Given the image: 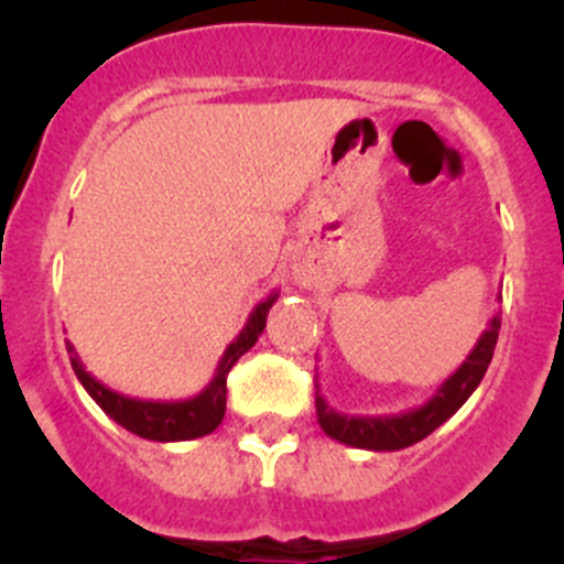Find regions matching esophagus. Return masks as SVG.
<instances>
[{"instance_id": "obj_1", "label": "esophagus", "mask_w": 564, "mask_h": 564, "mask_svg": "<svg viewBox=\"0 0 564 564\" xmlns=\"http://www.w3.org/2000/svg\"><path fill=\"white\" fill-rule=\"evenodd\" d=\"M303 281H305V278H303Z\"/></svg>"}]
</instances>
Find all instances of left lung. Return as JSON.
<instances>
[{
	"label": "left lung",
	"instance_id": "obj_1",
	"mask_svg": "<svg viewBox=\"0 0 564 564\" xmlns=\"http://www.w3.org/2000/svg\"><path fill=\"white\" fill-rule=\"evenodd\" d=\"M499 314L488 322L482 335L477 338L475 349L466 355L456 371L436 388L434 395L420 406L406 409L398 414H344L335 412L324 401L322 390L316 384V417L324 434L340 445L360 447V451H403L414 442L425 440L431 431L440 429L445 420H451L466 403V398L477 390L480 379L486 377V368L494 357V346L499 338Z\"/></svg>",
	"mask_w": 564,
	"mask_h": 564
}]
</instances>
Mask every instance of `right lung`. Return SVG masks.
Segmentation results:
<instances>
[{"instance_id":"right-lung-1","label":"right lung","mask_w":564,"mask_h":564,"mask_svg":"<svg viewBox=\"0 0 564 564\" xmlns=\"http://www.w3.org/2000/svg\"><path fill=\"white\" fill-rule=\"evenodd\" d=\"M275 300L278 292H272L270 297L261 300V303L250 311L242 333L226 346L213 382L198 392V395L185 398V401H141V398L122 395V392L106 388L104 382H98V379L84 368V362L78 360L73 344H67V355H70V366L73 371H76L78 382L84 384V390L93 395V401L104 409L113 423L128 429L130 434L152 442L198 440V436L213 434L220 425V420H224L226 377H229V371L235 368V362L246 355L256 340H259L261 329H264L267 324V314H270Z\"/></svg>"}]
</instances>
